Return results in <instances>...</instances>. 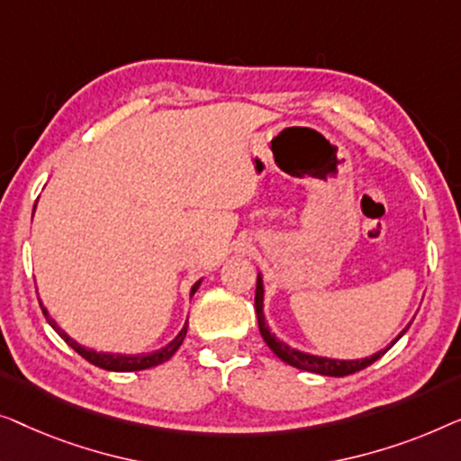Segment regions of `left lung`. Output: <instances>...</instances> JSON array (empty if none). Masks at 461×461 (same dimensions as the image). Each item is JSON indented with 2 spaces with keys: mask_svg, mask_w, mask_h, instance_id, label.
Instances as JSON below:
<instances>
[{
  "mask_svg": "<svg viewBox=\"0 0 461 461\" xmlns=\"http://www.w3.org/2000/svg\"><path fill=\"white\" fill-rule=\"evenodd\" d=\"M255 309H257V320H258V330H261V336L263 340L267 342V347L274 351L277 357L282 361H286L288 366L298 367V369H304V372H313V374H321V375H336V378H340V375H348V374H355L359 372V369H366L367 366H372L375 359H380L382 355H384L388 348H391L394 342H397L401 336L407 332V326L403 332H401L397 339L391 342V347L384 348V351L372 355V357H366V359H355V361H340V359H328V357H317V355H309V353H301L296 351V348H290L288 345H284L282 340H277L274 334L269 332L267 323H265V317H263V280L261 276L257 277V293H255Z\"/></svg>",
  "mask_w": 461,
  "mask_h": 461,
  "instance_id": "8db88e82",
  "label": "left lung"
}]
</instances>
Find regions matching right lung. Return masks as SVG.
I'll return each instance as SVG.
<instances>
[{"mask_svg": "<svg viewBox=\"0 0 461 461\" xmlns=\"http://www.w3.org/2000/svg\"><path fill=\"white\" fill-rule=\"evenodd\" d=\"M198 286H200V282L194 284V286H192V294L196 293ZM41 311H43L45 320H48L50 326L54 328L58 334H60V339H64V342H67L68 347H73L75 351L79 353L83 359H87L89 363H94V366H98V367H102V369H108V372H138V369H148V367L160 366V363H165V361H168V359L173 357L175 351H177V348L181 347V342H184V339H185V332H187V323H185L184 330H181V332L177 334V339H175L173 342H168L167 347L158 348V351H154V353H144V355H114V353H95V351H92V348H86V347H81L79 342H75L73 339H70V336L64 334L62 330L56 326V321L51 320L48 311H45L43 307H41Z\"/></svg>", "mask_w": 461, "mask_h": 461, "instance_id": "add662e5", "label": "right lung"}]
</instances>
